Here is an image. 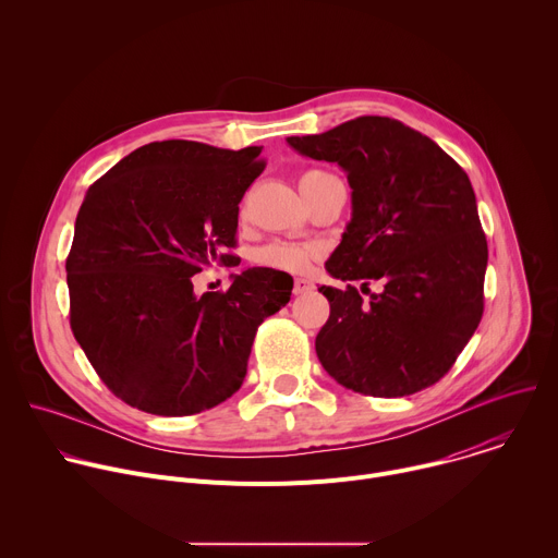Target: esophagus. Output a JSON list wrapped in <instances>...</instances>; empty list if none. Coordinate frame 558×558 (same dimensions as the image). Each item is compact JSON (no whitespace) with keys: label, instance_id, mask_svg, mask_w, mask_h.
<instances>
[{"label":"esophagus","instance_id":"1","mask_svg":"<svg viewBox=\"0 0 558 558\" xmlns=\"http://www.w3.org/2000/svg\"><path fill=\"white\" fill-rule=\"evenodd\" d=\"M313 289V282L306 280V278H295L293 280V293L300 295V293H308Z\"/></svg>","mask_w":558,"mask_h":558}]
</instances>
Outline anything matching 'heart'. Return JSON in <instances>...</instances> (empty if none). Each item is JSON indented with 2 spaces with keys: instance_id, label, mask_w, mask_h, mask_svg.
<instances>
[{
  "instance_id": "1",
  "label": "heart",
  "mask_w": 558,
  "mask_h": 558,
  "mask_svg": "<svg viewBox=\"0 0 558 558\" xmlns=\"http://www.w3.org/2000/svg\"><path fill=\"white\" fill-rule=\"evenodd\" d=\"M320 174L317 170L304 172L302 179ZM300 179V181H302ZM320 256V247L317 245H298V243H271L265 245L263 250L256 252V263L263 267L280 269V271H291V274H302L311 267V263Z\"/></svg>"
}]
</instances>
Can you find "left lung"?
<instances>
[{
  "label": "left lung",
  "mask_w": 558,
  "mask_h": 558,
  "mask_svg": "<svg viewBox=\"0 0 558 558\" xmlns=\"http://www.w3.org/2000/svg\"><path fill=\"white\" fill-rule=\"evenodd\" d=\"M315 161L338 163L353 216L327 271L357 287H320L331 304L315 338L325 371L373 397H404L439 381L484 315L488 243L468 174L428 136L388 117L289 136ZM369 291V290H368Z\"/></svg>",
  "instance_id": "left-lung-1"
}]
</instances>
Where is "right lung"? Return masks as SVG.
Returning a JSON list of instances; mask_svg holds the SVG:
<instances>
[{
	"mask_svg": "<svg viewBox=\"0 0 558 558\" xmlns=\"http://www.w3.org/2000/svg\"><path fill=\"white\" fill-rule=\"evenodd\" d=\"M260 147L147 143L90 185L65 258L70 327L125 404L196 415L241 388L258 327L293 289L252 267L222 291L194 293L205 267L238 265V203L263 174Z\"/></svg>",
	"mask_w": 558,
	"mask_h": 558,
	"instance_id": "add662e5",
	"label": "right lung"
}]
</instances>
